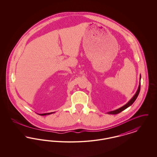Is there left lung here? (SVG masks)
Masks as SVG:
<instances>
[{
  "label": "left lung",
  "instance_id": "8db88e82",
  "mask_svg": "<svg viewBox=\"0 0 157 157\" xmlns=\"http://www.w3.org/2000/svg\"><path fill=\"white\" fill-rule=\"evenodd\" d=\"M141 76L140 75V81H141ZM140 84H139L138 90H136L135 94L134 95V97L132 98L129 101V102H128L127 104L125 105H124L123 106L121 107V108L117 109H116V110H114V111H109V112H107L108 114H113V115H115V114L119 113L120 112H122V111H124V110H125V109H127V108H128L129 106H130L136 100V99L138 97V95H139V93H140V88H141V82H140Z\"/></svg>",
  "mask_w": 157,
  "mask_h": 157
}]
</instances>
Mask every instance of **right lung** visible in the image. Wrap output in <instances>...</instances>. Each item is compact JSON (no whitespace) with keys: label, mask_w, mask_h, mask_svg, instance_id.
I'll use <instances>...</instances> for the list:
<instances>
[{"label":"right lung","mask_w":157,"mask_h":157,"mask_svg":"<svg viewBox=\"0 0 157 157\" xmlns=\"http://www.w3.org/2000/svg\"><path fill=\"white\" fill-rule=\"evenodd\" d=\"M54 112H50V113H37L39 115H42V116H44V115H50L51 113H53Z\"/></svg>","instance_id":"obj_1"}]
</instances>
